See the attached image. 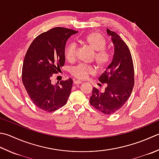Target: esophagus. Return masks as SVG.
<instances>
[{
    "label": "esophagus",
    "mask_w": 159,
    "mask_h": 159,
    "mask_svg": "<svg viewBox=\"0 0 159 159\" xmlns=\"http://www.w3.org/2000/svg\"><path fill=\"white\" fill-rule=\"evenodd\" d=\"M82 82L80 81V80H74V85H80L81 84Z\"/></svg>",
    "instance_id": "34e87169"
}]
</instances>
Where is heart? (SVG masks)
<instances>
[{
	"label": "heart",
	"mask_w": 159,
	"mask_h": 159,
	"mask_svg": "<svg viewBox=\"0 0 159 159\" xmlns=\"http://www.w3.org/2000/svg\"><path fill=\"white\" fill-rule=\"evenodd\" d=\"M80 41L94 52V59L98 70H105L112 60V56L110 51L105 48L107 41L105 37L98 32H92L80 40ZM76 53V45L74 43L68 45L65 50V56L67 60L72 62L75 60ZM94 67L85 65H79L70 71L71 75L79 80L87 79L94 74Z\"/></svg>",
	"instance_id": "1"
}]
</instances>
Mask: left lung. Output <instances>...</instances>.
<instances>
[{
    "mask_svg": "<svg viewBox=\"0 0 159 159\" xmlns=\"http://www.w3.org/2000/svg\"><path fill=\"white\" fill-rule=\"evenodd\" d=\"M114 45L113 60L98 78L105 84L104 92L93 88L89 103L105 114H112L122 107L134 85V70L128 46L116 32L107 30ZM99 85H101V84Z\"/></svg>",
    "mask_w": 159,
    "mask_h": 159,
    "instance_id": "1",
    "label": "left lung"
}]
</instances>
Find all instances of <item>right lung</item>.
Returning a JSON list of instances; mask_svg holds the SVG:
<instances>
[{
    "mask_svg": "<svg viewBox=\"0 0 159 159\" xmlns=\"http://www.w3.org/2000/svg\"><path fill=\"white\" fill-rule=\"evenodd\" d=\"M67 28L57 27L40 34L31 43L22 68V81L34 105L47 112L57 110L67 103L73 80L51 83L54 74L64 66L67 40L76 34Z\"/></svg>",
    "mask_w": 159,
    "mask_h": 159,
    "instance_id": "add662e5",
    "label": "right lung"
}]
</instances>
